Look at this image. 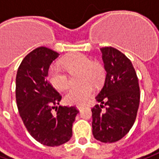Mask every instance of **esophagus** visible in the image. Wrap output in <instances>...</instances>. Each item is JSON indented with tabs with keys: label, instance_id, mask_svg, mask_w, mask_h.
Segmentation results:
<instances>
[{
	"label": "esophagus",
	"instance_id": "obj_1",
	"mask_svg": "<svg viewBox=\"0 0 159 159\" xmlns=\"http://www.w3.org/2000/svg\"><path fill=\"white\" fill-rule=\"evenodd\" d=\"M77 109H78V110H79V111H81V110H82V109H83V108H84V107H82V106H77Z\"/></svg>",
	"mask_w": 159,
	"mask_h": 159
}]
</instances>
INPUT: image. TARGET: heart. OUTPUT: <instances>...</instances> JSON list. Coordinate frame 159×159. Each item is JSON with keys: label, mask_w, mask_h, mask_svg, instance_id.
Masks as SVG:
<instances>
[{"label": "heart", "mask_w": 159, "mask_h": 159, "mask_svg": "<svg viewBox=\"0 0 159 159\" xmlns=\"http://www.w3.org/2000/svg\"><path fill=\"white\" fill-rule=\"evenodd\" d=\"M60 64L71 73L79 70V81L84 83L81 85L70 88L65 95V101L67 104L74 105L85 104L93 93V88L90 83L98 84L103 79L104 70L102 66L97 62H91L90 58L83 53L69 54L61 59ZM62 67L53 64L48 70L50 83L54 88L60 91L65 90L69 85L68 75Z\"/></svg>", "instance_id": "obj_1"}]
</instances>
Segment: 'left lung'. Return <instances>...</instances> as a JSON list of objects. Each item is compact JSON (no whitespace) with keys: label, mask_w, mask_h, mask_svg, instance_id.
Listing matches in <instances>:
<instances>
[{"label":"left lung","mask_w":159,"mask_h":159,"mask_svg":"<svg viewBox=\"0 0 159 159\" xmlns=\"http://www.w3.org/2000/svg\"><path fill=\"white\" fill-rule=\"evenodd\" d=\"M100 51L107 75L96 97L100 104L92 108L93 134L107 143L121 140L134 125L141 93L131 60L113 47H103Z\"/></svg>","instance_id":"8db88e82"}]
</instances>
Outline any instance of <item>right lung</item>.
I'll return each instance as SVG.
<instances>
[{
	"mask_svg": "<svg viewBox=\"0 0 159 159\" xmlns=\"http://www.w3.org/2000/svg\"><path fill=\"white\" fill-rule=\"evenodd\" d=\"M59 55L46 47L36 48L22 60L16 77L20 117L32 137L49 147L70 140L73 123L79 112L75 107H58L62 97L47 79L49 67ZM54 108L56 114L51 112Z\"/></svg>",
	"mask_w": 159,
	"mask_h": 159,
	"instance_id": "1",
	"label": "right lung"
}]
</instances>
